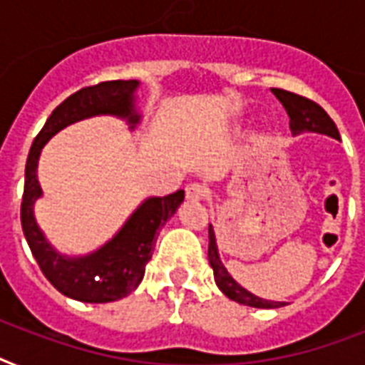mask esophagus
<instances>
[{"mask_svg": "<svg viewBox=\"0 0 365 365\" xmlns=\"http://www.w3.org/2000/svg\"><path fill=\"white\" fill-rule=\"evenodd\" d=\"M185 195H187V199L191 200H202L210 195V189L206 187L205 183L195 182V183H189L187 187H185Z\"/></svg>", "mask_w": 365, "mask_h": 365, "instance_id": "obj_1", "label": "esophagus"}]
</instances>
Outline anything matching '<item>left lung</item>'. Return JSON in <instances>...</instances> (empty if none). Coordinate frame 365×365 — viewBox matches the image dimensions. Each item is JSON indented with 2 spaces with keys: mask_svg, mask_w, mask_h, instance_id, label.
Instances as JSON below:
<instances>
[{
  "mask_svg": "<svg viewBox=\"0 0 365 365\" xmlns=\"http://www.w3.org/2000/svg\"><path fill=\"white\" fill-rule=\"evenodd\" d=\"M271 93L277 96L278 102L284 106V110L288 113L289 130H292L294 136H299L303 132H317V134H326L329 138L341 140L339 130H337L335 123L312 100L303 98L299 94L288 93V91H282V88H271ZM208 261H210V267L214 269V280H216L217 288L222 289L229 299L237 301L240 305L255 307V309H278V307L286 305L284 301H269L263 299V297H257V295H254L246 288H242L229 274V271L223 265L222 257H220V250H217L216 242V231L212 227V223L208 225Z\"/></svg>",
  "mask_w": 365,
  "mask_h": 365,
  "instance_id": "8db88e82",
  "label": "left lung"
}]
</instances>
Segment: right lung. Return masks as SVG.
<instances>
[{"label": "right lung", "instance_id": "right-lung-1", "mask_svg": "<svg viewBox=\"0 0 365 365\" xmlns=\"http://www.w3.org/2000/svg\"><path fill=\"white\" fill-rule=\"evenodd\" d=\"M138 87L140 81L136 79L106 81L73 93L51 113L31 143L26 160L20 222L28 246L48 282L66 297L83 303H110L123 299L138 288L153 255L155 237L176 214L185 193L180 189L166 197H148L104 246L85 255H66L48 242L34 214L36 200L43 195L37 180V163L45 143L56 132L88 117L115 115L125 119L134 130L142 121V113L136 110Z\"/></svg>", "mask_w": 365, "mask_h": 365}]
</instances>
